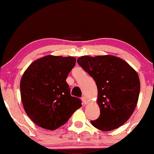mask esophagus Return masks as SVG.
I'll return each instance as SVG.
<instances>
[{
	"instance_id": "obj_1",
	"label": "esophagus",
	"mask_w": 154,
	"mask_h": 154,
	"mask_svg": "<svg viewBox=\"0 0 154 154\" xmlns=\"http://www.w3.org/2000/svg\"><path fill=\"white\" fill-rule=\"evenodd\" d=\"M81 100H82V102H83V103L84 104V105H85V104L88 103V100H87L86 97H84V96L82 97Z\"/></svg>"
}]
</instances>
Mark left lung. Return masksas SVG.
<instances>
[{
    "label": "left lung",
    "instance_id": "8db88e82",
    "mask_svg": "<svg viewBox=\"0 0 154 154\" xmlns=\"http://www.w3.org/2000/svg\"><path fill=\"white\" fill-rule=\"evenodd\" d=\"M80 66L94 79L97 88V104L100 114L91 121L95 128L111 131L129 119L138 102L140 91L139 75L120 58L112 55L77 59Z\"/></svg>",
    "mask_w": 154,
    "mask_h": 154
}]
</instances>
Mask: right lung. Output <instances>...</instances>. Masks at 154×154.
Masks as SVG:
<instances>
[{"label":"right lung","mask_w":154,"mask_h":154,"mask_svg":"<svg viewBox=\"0 0 154 154\" xmlns=\"http://www.w3.org/2000/svg\"><path fill=\"white\" fill-rule=\"evenodd\" d=\"M75 58L47 55L33 61L20 81V95L25 112L39 127L54 130L67 122L82 106L71 95L66 81Z\"/></svg>","instance_id":"add662e5"}]
</instances>
